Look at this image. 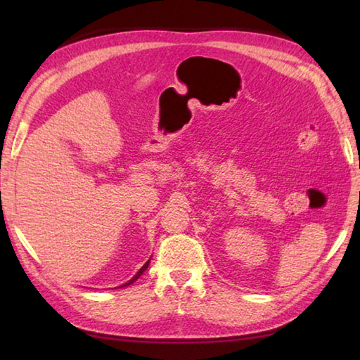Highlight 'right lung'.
I'll return each instance as SVG.
<instances>
[{
    "label": "right lung",
    "mask_w": 360,
    "mask_h": 360,
    "mask_svg": "<svg viewBox=\"0 0 360 360\" xmlns=\"http://www.w3.org/2000/svg\"><path fill=\"white\" fill-rule=\"evenodd\" d=\"M148 264H150V259H148V262H147V263H145V264H143V266L141 267V269H139V272H137V274L134 275V277H133L131 280H129V281H127V283H125V285H122V286H119V288H125V286H129V285H133V283H134V281H136L137 278H139V277H141V275L143 274V271H145V269H147V267H148Z\"/></svg>",
    "instance_id": "right-lung-1"
}]
</instances>
